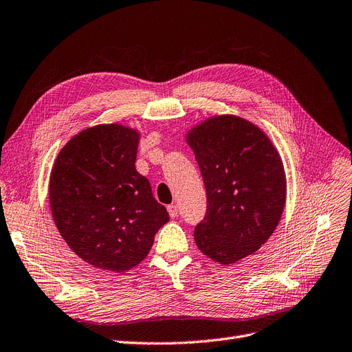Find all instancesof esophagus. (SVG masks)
<instances>
[{"mask_svg":"<svg viewBox=\"0 0 352 352\" xmlns=\"http://www.w3.org/2000/svg\"><path fill=\"white\" fill-rule=\"evenodd\" d=\"M167 212L172 218H176L177 217V207H176V205H168Z\"/></svg>","mask_w":352,"mask_h":352,"instance_id":"obj_1","label":"esophagus"}]
</instances>
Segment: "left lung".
<instances>
[{
  "label": "left lung",
  "instance_id": "8db88e82",
  "mask_svg": "<svg viewBox=\"0 0 352 352\" xmlns=\"http://www.w3.org/2000/svg\"><path fill=\"white\" fill-rule=\"evenodd\" d=\"M207 189V214L195 227L198 249L233 265L265 245L287 201L281 155L250 120L215 115L186 132Z\"/></svg>",
  "mask_w": 352,
  "mask_h": 352
}]
</instances>
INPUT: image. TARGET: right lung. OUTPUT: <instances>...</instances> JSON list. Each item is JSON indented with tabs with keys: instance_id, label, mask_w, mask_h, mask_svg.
<instances>
[{
	"instance_id": "obj_1",
	"label": "right lung",
	"mask_w": 352,
	"mask_h": 352,
	"mask_svg": "<svg viewBox=\"0 0 352 352\" xmlns=\"http://www.w3.org/2000/svg\"><path fill=\"white\" fill-rule=\"evenodd\" d=\"M141 132L122 124L80 131L58 153L50 176L55 226L78 258L125 272L147 256L168 214L135 168Z\"/></svg>"
}]
</instances>
